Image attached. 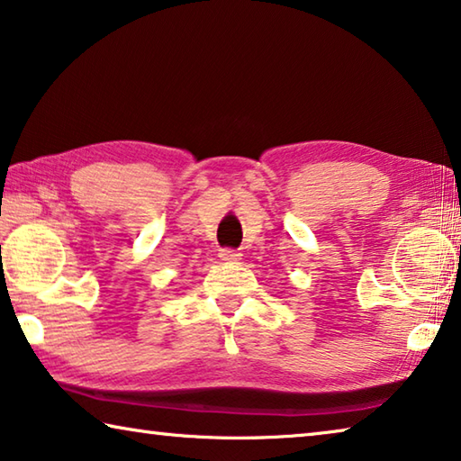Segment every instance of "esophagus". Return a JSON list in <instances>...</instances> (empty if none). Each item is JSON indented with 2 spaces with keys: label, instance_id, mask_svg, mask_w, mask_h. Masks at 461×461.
<instances>
[{
  "label": "esophagus",
  "instance_id": "obj_1",
  "mask_svg": "<svg viewBox=\"0 0 461 461\" xmlns=\"http://www.w3.org/2000/svg\"><path fill=\"white\" fill-rule=\"evenodd\" d=\"M220 258L228 264H236L241 260V254L231 248H223V249H220Z\"/></svg>",
  "mask_w": 461,
  "mask_h": 461
}]
</instances>
